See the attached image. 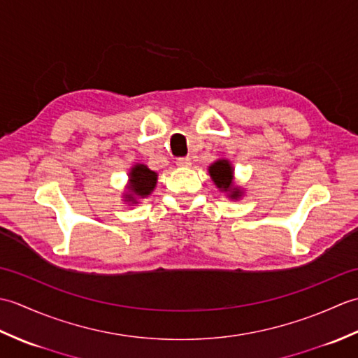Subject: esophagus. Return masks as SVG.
<instances>
[{"mask_svg":"<svg viewBox=\"0 0 358 358\" xmlns=\"http://www.w3.org/2000/svg\"><path fill=\"white\" fill-rule=\"evenodd\" d=\"M177 164L178 166H191V157H178L177 158Z\"/></svg>","mask_w":358,"mask_h":358,"instance_id":"1","label":"esophagus"}]
</instances>
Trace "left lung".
I'll return each instance as SVG.
<instances>
[{
    "label": "left lung",
    "instance_id": "obj_1",
    "mask_svg": "<svg viewBox=\"0 0 358 358\" xmlns=\"http://www.w3.org/2000/svg\"><path fill=\"white\" fill-rule=\"evenodd\" d=\"M209 173L212 180L215 181V185L222 189V191H232L231 196L232 199H237L240 195L238 189H231L232 186V167L229 162L226 159H220V162L214 163L209 167Z\"/></svg>",
    "mask_w": 358,
    "mask_h": 358
}]
</instances>
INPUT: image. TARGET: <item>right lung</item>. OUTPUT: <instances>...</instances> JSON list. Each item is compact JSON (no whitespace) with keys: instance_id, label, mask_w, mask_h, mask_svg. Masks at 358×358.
Segmentation results:
<instances>
[{"instance_id":"add662e5","label":"right lung","mask_w":358,"mask_h":358,"mask_svg":"<svg viewBox=\"0 0 358 358\" xmlns=\"http://www.w3.org/2000/svg\"><path fill=\"white\" fill-rule=\"evenodd\" d=\"M157 185V173L148 169L144 164H136L131 171V186L129 191L134 195H126L129 201H134V196H148Z\"/></svg>"}]
</instances>
